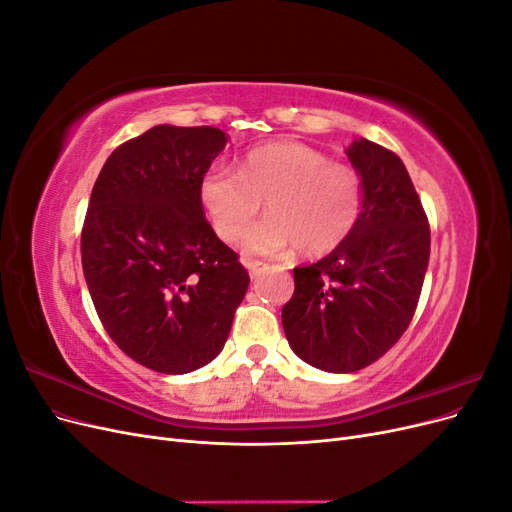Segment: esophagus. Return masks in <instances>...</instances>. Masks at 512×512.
<instances>
[{
	"label": "esophagus",
	"instance_id": "obj_1",
	"mask_svg": "<svg viewBox=\"0 0 512 512\" xmlns=\"http://www.w3.org/2000/svg\"><path fill=\"white\" fill-rule=\"evenodd\" d=\"M265 262H260V260H245V269L250 271V275L252 277H256L260 271H265Z\"/></svg>",
	"mask_w": 512,
	"mask_h": 512
}]
</instances>
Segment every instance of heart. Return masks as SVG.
Listing matches in <instances>:
<instances>
[{"label": "heart", "mask_w": 512, "mask_h": 512, "mask_svg": "<svg viewBox=\"0 0 512 512\" xmlns=\"http://www.w3.org/2000/svg\"><path fill=\"white\" fill-rule=\"evenodd\" d=\"M198 196L222 241L235 243L258 215H269L243 237L252 256L299 247L324 256L342 245L363 211V179L350 164L299 141H273L250 149L239 170L213 166L200 177Z\"/></svg>", "instance_id": "obj_1"}]
</instances>
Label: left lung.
Returning a JSON list of instances; mask_svg holds the SVG:
<instances>
[{
    "label": "left lung",
    "mask_w": 512,
    "mask_h": 512,
    "mask_svg": "<svg viewBox=\"0 0 512 512\" xmlns=\"http://www.w3.org/2000/svg\"><path fill=\"white\" fill-rule=\"evenodd\" d=\"M348 158L363 179V211L329 256L294 267L282 309L290 348L335 374L376 363L404 335L429 262V222L397 153L359 138Z\"/></svg>",
    "instance_id": "8db88e82"
}]
</instances>
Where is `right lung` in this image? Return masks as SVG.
<instances>
[{"mask_svg":"<svg viewBox=\"0 0 512 512\" xmlns=\"http://www.w3.org/2000/svg\"><path fill=\"white\" fill-rule=\"evenodd\" d=\"M224 145L218 128L156 126L119 145L91 190L81 232L91 301L113 342L160 374L211 363L250 286L198 196Z\"/></svg>","mask_w":512,"mask_h":512,"instance_id":"1","label":"right lung"}]
</instances>
